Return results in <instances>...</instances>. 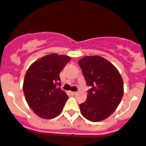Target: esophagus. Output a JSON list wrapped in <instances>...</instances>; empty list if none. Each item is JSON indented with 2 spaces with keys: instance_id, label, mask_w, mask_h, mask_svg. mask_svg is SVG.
Masks as SVG:
<instances>
[{
  "instance_id": "34e87169",
  "label": "esophagus",
  "mask_w": 146,
  "mask_h": 146,
  "mask_svg": "<svg viewBox=\"0 0 146 146\" xmlns=\"http://www.w3.org/2000/svg\"><path fill=\"white\" fill-rule=\"evenodd\" d=\"M77 93H78V92H71V94H72V96H75V95Z\"/></svg>"
}]
</instances>
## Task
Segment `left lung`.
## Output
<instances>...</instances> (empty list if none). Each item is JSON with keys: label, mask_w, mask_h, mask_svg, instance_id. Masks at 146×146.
I'll use <instances>...</instances> for the list:
<instances>
[{"label": "left lung", "mask_w": 146, "mask_h": 146, "mask_svg": "<svg viewBox=\"0 0 146 146\" xmlns=\"http://www.w3.org/2000/svg\"><path fill=\"white\" fill-rule=\"evenodd\" d=\"M88 86L87 98L80 113L91 121H101L115 111L124 94L121 74L111 62L100 56H86L78 61Z\"/></svg>", "instance_id": "1"}]
</instances>
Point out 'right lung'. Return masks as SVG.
Masks as SVG:
<instances>
[{
	"label": "right lung",
	"mask_w": 146,
	"mask_h": 146,
	"mask_svg": "<svg viewBox=\"0 0 146 146\" xmlns=\"http://www.w3.org/2000/svg\"><path fill=\"white\" fill-rule=\"evenodd\" d=\"M70 60L66 55L48 54L27 69L23 91L29 107L40 118L54 119L61 113L68 96L57 86L61 84L60 73Z\"/></svg>",
	"instance_id": "1"
}]
</instances>
